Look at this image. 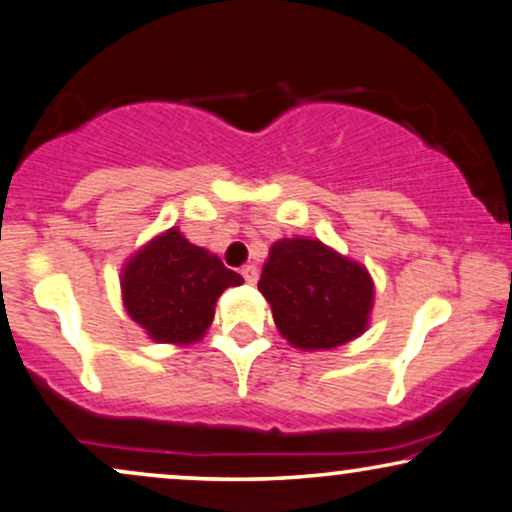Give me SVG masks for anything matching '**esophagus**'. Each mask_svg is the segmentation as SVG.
Returning a JSON list of instances; mask_svg holds the SVG:
<instances>
[{
	"instance_id": "obj_1",
	"label": "esophagus",
	"mask_w": 512,
	"mask_h": 512,
	"mask_svg": "<svg viewBox=\"0 0 512 512\" xmlns=\"http://www.w3.org/2000/svg\"><path fill=\"white\" fill-rule=\"evenodd\" d=\"M242 277H244V282H247V284H256L258 282V268H256V265H244Z\"/></svg>"
}]
</instances>
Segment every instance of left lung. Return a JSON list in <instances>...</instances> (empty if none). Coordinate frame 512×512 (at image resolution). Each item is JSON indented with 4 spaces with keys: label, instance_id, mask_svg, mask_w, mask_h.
<instances>
[{
    "label": "left lung",
    "instance_id": "obj_1",
    "mask_svg": "<svg viewBox=\"0 0 512 512\" xmlns=\"http://www.w3.org/2000/svg\"><path fill=\"white\" fill-rule=\"evenodd\" d=\"M258 289L277 329L303 350L336 348L367 329L374 303L369 272L317 240L272 244Z\"/></svg>",
    "mask_w": 512,
    "mask_h": 512
}]
</instances>
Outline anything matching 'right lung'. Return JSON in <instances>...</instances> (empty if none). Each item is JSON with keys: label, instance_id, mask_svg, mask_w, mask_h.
<instances>
[{"label": "right lung", "instance_id": "right-lung-1", "mask_svg": "<svg viewBox=\"0 0 512 512\" xmlns=\"http://www.w3.org/2000/svg\"><path fill=\"white\" fill-rule=\"evenodd\" d=\"M244 280L221 258L190 244L171 228L126 263V313L159 343H192L214 320V305Z\"/></svg>", "mask_w": 512, "mask_h": 512}]
</instances>
